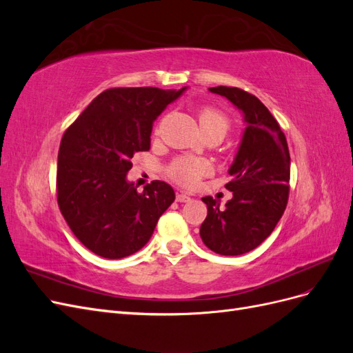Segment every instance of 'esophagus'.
<instances>
[{
    "instance_id": "esophagus-1",
    "label": "esophagus",
    "mask_w": 353,
    "mask_h": 353,
    "mask_svg": "<svg viewBox=\"0 0 353 353\" xmlns=\"http://www.w3.org/2000/svg\"><path fill=\"white\" fill-rule=\"evenodd\" d=\"M191 199H190V196H187V194H184V193H181V191H176V201H179V203H187V201H190Z\"/></svg>"
}]
</instances>
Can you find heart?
<instances>
[{
    "mask_svg": "<svg viewBox=\"0 0 353 353\" xmlns=\"http://www.w3.org/2000/svg\"><path fill=\"white\" fill-rule=\"evenodd\" d=\"M199 123L205 135H216L221 140L231 130L230 117L215 109V108H203L199 112ZM209 172V163L206 160L197 157H185L181 156L174 159L168 165L166 174L175 181L176 184L183 187H194L201 176Z\"/></svg>",
    "mask_w": 353,
    "mask_h": 353,
    "instance_id": "obj_1",
    "label": "heart"
}]
</instances>
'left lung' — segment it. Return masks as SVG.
Listing matches in <instances>:
<instances>
[{"label": "left lung", "mask_w": 353, "mask_h": 353, "mask_svg": "<svg viewBox=\"0 0 353 353\" xmlns=\"http://www.w3.org/2000/svg\"><path fill=\"white\" fill-rule=\"evenodd\" d=\"M228 99L243 112L245 130L230 168L232 179L225 185L232 199L221 208L210 196L208 216L200 237L218 254H244L274 231L287 206L290 191V153L279 122L253 94L236 87L209 88Z\"/></svg>", "instance_id": "obj_1"}]
</instances>
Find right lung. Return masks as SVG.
I'll use <instances>...</instances> for the list:
<instances>
[{
    "label": "right lung",
    "mask_w": 353,
    "mask_h": 353,
    "mask_svg": "<svg viewBox=\"0 0 353 353\" xmlns=\"http://www.w3.org/2000/svg\"><path fill=\"white\" fill-rule=\"evenodd\" d=\"M184 90H105L63 134L59 208L74 237L101 258L121 259L144 248L175 200L174 188L163 181L137 191L126 174L135 153L150 150L156 117Z\"/></svg>",
    "instance_id": "right-lung-1"
}]
</instances>
